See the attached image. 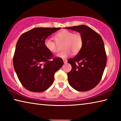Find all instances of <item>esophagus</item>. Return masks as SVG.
Masks as SVG:
<instances>
[{
    "label": "esophagus",
    "mask_w": 121,
    "mask_h": 121,
    "mask_svg": "<svg viewBox=\"0 0 121 121\" xmlns=\"http://www.w3.org/2000/svg\"><path fill=\"white\" fill-rule=\"evenodd\" d=\"M63 61H64V64H66V63L67 62V60H65V59H64V60H63Z\"/></svg>",
    "instance_id": "34e87169"
}]
</instances>
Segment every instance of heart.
<instances>
[{
    "label": "heart",
    "instance_id": "heart-1",
    "mask_svg": "<svg viewBox=\"0 0 121 121\" xmlns=\"http://www.w3.org/2000/svg\"><path fill=\"white\" fill-rule=\"evenodd\" d=\"M56 37L58 41L65 42L63 44L64 50L57 55L59 57L66 58L72 55V52L74 54H77L82 49L83 39L80 34L74 33L68 30H63L56 35ZM44 44L45 47L52 53H56L58 52L56 43L52 39L47 38L44 40Z\"/></svg>",
    "mask_w": 121,
    "mask_h": 121
}]
</instances>
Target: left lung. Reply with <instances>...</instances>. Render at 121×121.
<instances>
[{
	"label": "left lung",
	"mask_w": 121,
	"mask_h": 121,
	"mask_svg": "<svg viewBox=\"0 0 121 121\" xmlns=\"http://www.w3.org/2000/svg\"><path fill=\"white\" fill-rule=\"evenodd\" d=\"M66 29L79 32L83 39L82 49L67 61L72 66L67 73L68 82L77 91H87L98 84L105 69L107 57L103 41L99 34L85 25Z\"/></svg>",
	"instance_id": "8db88e82"
}]
</instances>
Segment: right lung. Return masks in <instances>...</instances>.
I'll use <instances>...</instances> for the list:
<instances>
[{
	"label": "right lung",
	"instance_id": "obj_1",
	"mask_svg": "<svg viewBox=\"0 0 121 121\" xmlns=\"http://www.w3.org/2000/svg\"><path fill=\"white\" fill-rule=\"evenodd\" d=\"M60 29L34 28L19 38L13 58V67L22 85L29 91H46L53 84L55 72L64 65L62 59L54 57L44 44L45 39Z\"/></svg>",
	"mask_w": 121,
	"mask_h": 121
}]
</instances>
